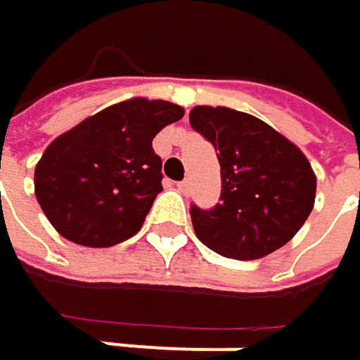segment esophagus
I'll list each match as a JSON object with an SVG mask.
<instances>
[{"mask_svg": "<svg viewBox=\"0 0 360 360\" xmlns=\"http://www.w3.org/2000/svg\"><path fill=\"white\" fill-rule=\"evenodd\" d=\"M189 187H191L189 179H183V181H179V183H177V189H179L183 195H187V193H189Z\"/></svg>", "mask_w": 360, "mask_h": 360, "instance_id": "obj_1", "label": "esophagus"}]
</instances>
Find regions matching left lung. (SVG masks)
Listing matches in <instances>:
<instances>
[{
    "label": "left lung",
    "instance_id": "obj_1",
    "mask_svg": "<svg viewBox=\"0 0 360 360\" xmlns=\"http://www.w3.org/2000/svg\"><path fill=\"white\" fill-rule=\"evenodd\" d=\"M189 124L217 150L219 204L189 214L198 240L227 258L254 260L285 246L309 219L317 179L304 154L256 116L195 106Z\"/></svg>",
    "mask_w": 360,
    "mask_h": 360
}]
</instances>
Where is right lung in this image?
<instances>
[{"label": "right lung", "mask_w": 360, "mask_h": 360, "mask_svg": "<svg viewBox=\"0 0 360 360\" xmlns=\"http://www.w3.org/2000/svg\"><path fill=\"white\" fill-rule=\"evenodd\" d=\"M181 116L177 104L135 98L53 139L35 169V195L56 231L89 248L133 238L162 191L152 139Z\"/></svg>", "instance_id": "add662e5"}]
</instances>
